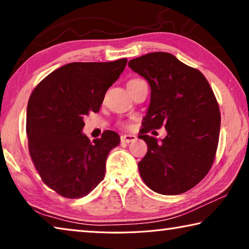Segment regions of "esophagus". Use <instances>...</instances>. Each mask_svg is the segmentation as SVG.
<instances>
[{
	"label": "esophagus",
	"mask_w": 249,
	"mask_h": 249,
	"mask_svg": "<svg viewBox=\"0 0 249 249\" xmlns=\"http://www.w3.org/2000/svg\"><path fill=\"white\" fill-rule=\"evenodd\" d=\"M137 140V136L136 135H133V134H125V135H122L121 136V141L123 142H126V144H128V142H132L134 141Z\"/></svg>",
	"instance_id": "obj_1"
}]
</instances>
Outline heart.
<instances>
[{"instance_id": "1", "label": "heart", "mask_w": 249, "mask_h": 249, "mask_svg": "<svg viewBox=\"0 0 249 249\" xmlns=\"http://www.w3.org/2000/svg\"><path fill=\"white\" fill-rule=\"evenodd\" d=\"M135 80H138V79H135ZM132 81H134V80H132Z\"/></svg>"}]
</instances>
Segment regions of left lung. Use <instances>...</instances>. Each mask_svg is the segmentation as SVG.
Returning a JSON list of instances; mask_svg holds the SVG:
<instances>
[{
    "label": "left lung",
    "mask_w": 249,
    "mask_h": 249,
    "mask_svg": "<svg viewBox=\"0 0 249 249\" xmlns=\"http://www.w3.org/2000/svg\"><path fill=\"white\" fill-rule=\"evenodd\" d=\"M128 67L147 80L150 103L140 138L147 154L138 169L151 190L165 196L190 190L212 167L220 136L221 114L208 80L169 53L132 59ZM163 125L161 141L146 135Z\"/></svg>",
    "instance_id": "left-lung-1"
}]
</instances>
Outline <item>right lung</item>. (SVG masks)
Here are the masks:
<instances>
[{
    "mask_svg": "<svg viewBox=\"0 0 249 249\" xmlns=\"http://www.w3.org/2000/svg\"><path fill=\"white\" fill-rule=\"evenodd\" d=\"M126 62V58L71 62L49 73L31 94L26 115L29 154L45 184L61 196L89 195L104 178L105 161L121 138L107 130L91 142L82 133L83 117L99 112Z\"/></svg>",
    "mask_w": 249,
    "mask_h": 249,
    "instance_id": "obj_1",
    "label": "right lung"
}]
</instances>
